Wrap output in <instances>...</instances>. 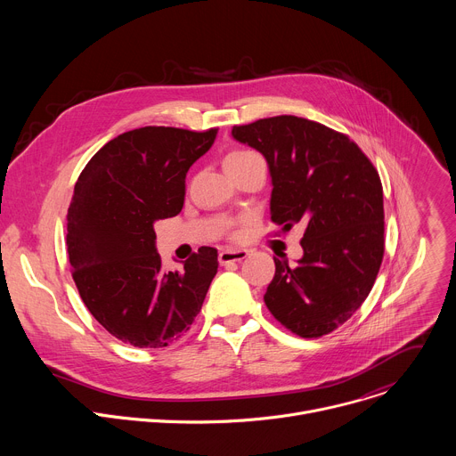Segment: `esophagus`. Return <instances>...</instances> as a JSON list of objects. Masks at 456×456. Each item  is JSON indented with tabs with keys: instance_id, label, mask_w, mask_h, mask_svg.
Masks as SVG:
<instances>
[{
	"instance_id": "esophagus-1",
	"label": "esophagus",
	"mask_w": 456,
	"mask_h": 456,
	"mask_svg": "<svg viewBox=\"0 0 456 456\" xmlns=\"http://www.w3.org/2000/svg\"><path fill=\"white\" fill-rule=\"evenodd\" d=\"M247 256H248V250L245 248H224L218 256V262L220 265H229L234 262H241V259H245Z\"/></svg>"
}]
</instances>
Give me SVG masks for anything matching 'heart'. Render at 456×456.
<instances>
[{
	"instance_id": "heart-1",
	"label": "heart",
	"mask_w": 456,
	"mask_h": 456,
	"mask_svg": "<svg viewBox=\"0 0 456 456\" xmlns=\"http://www.w3.org/2000/svg\"><path fill=\"white\" fill-rule=\"evenodd\" d=\"M248 155H256V153H252V151H234V153H231L227 159H243V157H248ZM225 159V160H227Z\"/></svg>"
}]
</instances>
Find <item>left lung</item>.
<instances>
[{"mask_svg": "<svg viewBox=\"0 0 456 456\" xmlns=\"http://www.w3.org/2000/svg\"><path fill=\"white\" fill-rule=\"evenodd\" d=\"M231 135L267 160L271 220L283 231L306 225L297 265L274 257L267 308L301 338L330 334L368 297L382 264L379 173L346 135L308 118H259Z\"/></svg>", "mask_w": 456, "mask_h": 456, "instance_id": "left-lung-1", "label": "left lung"}]
</instances>
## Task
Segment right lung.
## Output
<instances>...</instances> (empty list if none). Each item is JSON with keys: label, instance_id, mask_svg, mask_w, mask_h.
<instances>
[{"label": "right lung", "instance_id": "add662e5", "mask_svg": "<svg viewBox=\"0 0 456 456\" xmlns=\"http://www.w3.org/2000/svg\"><path fill=\"white\" fill-rule=\"evenodd\" d=\"M218 129L146 126L104 144L76 182L67 215L74 281L92 315L117 339L162 348L197 317L218 271V252L202 247L166 271L155 222L176 216L185 175Z\"/></svg>", "mask_w": 456, "mask_h": 456}]
</instances>
